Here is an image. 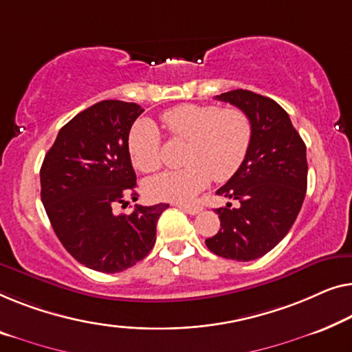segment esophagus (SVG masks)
Returning <instances> with one entry per match:
<instances>
[{"mask_svg":"<svg viewBox=\"0 0 352 352\" xmlns=\"http://www.w3.org/2000/svg\"><path fill=\"white\" fill-rule=\"evenodd\" d=\"M176 206L179 208V210H182L187 214H190V216H195V214L200 212L203 208L201 206H195V205H182V203H176Z\"/></svg>","mask_w":352,"mask_h":352,"instance_id":"1","label":"esophagus"}]
</instances>
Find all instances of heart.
Returning a JSON list of instances; mask_svg holds the SVG:
<instances>
[{"label": "heart", "instance_id": "1", "mask_svg": "<svg viewBox=\"0 0 352 352\" xmlns=\"http://www.w3.org/2000/svg\"><path fill=\"white\" fill-rule=\"evenodd\" d=\"M162 124L173 140L187 141L186 168L162 173L146 181L144 190L154 200L187 201L210 186L230 179L246 159L252 138L249 117L236 108L216 104H179L162 114ZM129 152L142 173L162 166V136L149 119H140L129 135Z\"/></svg>", "mask_w": 352, "mask_h": 352}]
</instances>
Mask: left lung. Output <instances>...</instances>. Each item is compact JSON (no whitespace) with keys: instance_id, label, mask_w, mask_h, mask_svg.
Here are the masks:
<instances>
[{"instance_id":"1","label":"left lung","mask_w":352,"mask_h":352,"mask_svg":"<svg viewBox=\"0 0 352 352\" xmlns=\"http://www.w3.org/2000/svg\"><path fill=\"white\" fill-rule=\"evenodd\" d=\"M216 98L249 117L252 138L243 165L216 192L239 206L217 208L222 228L205 243L219 257L256 261L287 235L298 216L308 182L307 146L274 100L243 89Z\"/></svg>"}]
</instances>
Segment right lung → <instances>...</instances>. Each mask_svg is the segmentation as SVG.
<instances>
[{
  "label": "right lung",
  "instance_id": "obj_1",
  "mask_svg": "<svg viewBox=\"0 0 352 352\" xmlns=\"http://www.w3.org/2000/svg\"><path fill=\"white\" fill-rule=\"evenodd\" d=\"M142 111L119 100L90 106L62 126L41 166V200L55 235L95 272L119 273L142 261L155 244L160 214L170 206L114 211L136 195L129 135Z\"/></svg>",
  "mask_w": 352,
  "mask_h": 352
}]
</instances>
